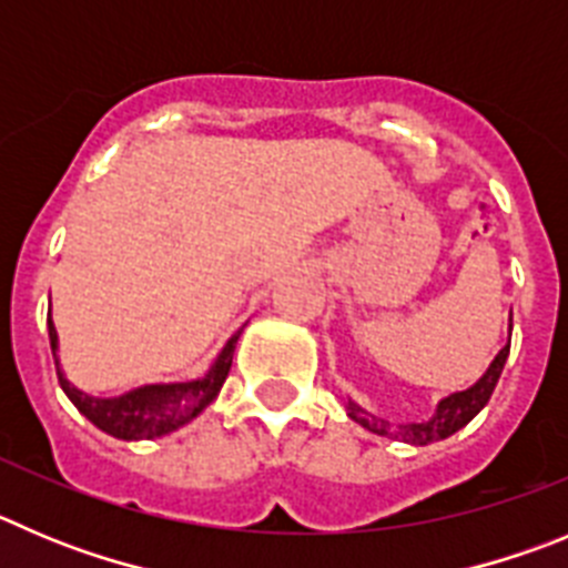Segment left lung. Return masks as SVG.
I'll use <instances>...</instances> for the list:
<instances>
[{
  "label": "left lung",
  "mask_w": 568,
  "mask_h": 568,
  "mask_svg": "<svg viewBox=\"0 0 568 568\" xmlns=\"http://www.w3.org/2000/svg\"><path fill=\"white\" fill-rule=\"evenodd\" d=\"M509 331H513V320H509ZM509 356V342L498 351V356L493 359V365L487 367L481 379L475 382L473 387L467 390H458V393H449L447 398H442L436 407V416L430 422H422V424H396L393 427L390 422L385 418H376L373 413L362 410L356 402L347 398V416L354 418L356 424H362L365 430L376 433V436H385V438H402L407 444H416V447H424V444H433V442H442V438L453 436L464 427V424L473 422L478 413L484 410V405L489 402L493 396L495 385L500 379V371H504V362Z\"/></svg>",
  "instance_id": "1"
}]
</instances>
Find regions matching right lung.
I'll list each match as a JSON object with an SVG mask.
<instances>
[{"label":"right lung","mask_w":568,"mask_h":568,"mask_svg":"<svg viewBox=\"0 0 568 568\" xmlns=\"http://www.w3.org/2000/svg\"><path fill=\"white\" fill-rule=\"evenodd\" d=\"M48 334H50V351L55 359V373H59L61 390L68 393V398L79 407L81 416H87L99 430L110 433L124 442H138V438H161L166 433L178 430L183 424H189L197 413L206 410L214 402V396L221 393L223 382H226L229 371H232L234 345L240 339V331L226 342L214 365L203 379L195 382H172V385H144L135 390L124 393L115 398H95L90 393L79 390L64 379V373L59 367V334L48 314Z\"/></svg>","instance_id":"1"}]
</instances>
